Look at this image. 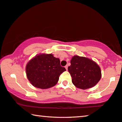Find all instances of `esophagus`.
<instances>
[{"label":"esophagus","instance_id":"esophagus-1","mask_svg":"<svg viewBox=\"0 0 122 122\" xmlns=\"http://www.w3.org/2000/svg\"><path fill=\"white\" fill-rule=\"evenodd\" d=\"M65 68H66V70H68V66H67V65H66V66H65Z\"/></svg>","mask_w":122,"mask_h":122}]
</instances>
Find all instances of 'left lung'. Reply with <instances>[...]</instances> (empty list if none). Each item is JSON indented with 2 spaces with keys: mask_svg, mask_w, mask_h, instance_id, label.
Segmentation results:
<instances>
[{
  "mask_svg": "<svg viewBox=\"0 0 122 122\" xmlns=\"http://www.w3.org/2000/svg\"><path fill=\"white\" fill-rule=\"evenodd\" d=\"M68 71L74 86L83 90L95 86L101 78L99 65L92 60L82 56H73Z\"/></svg>",
  "mask_w": 122,
  "mask_h": 122,
  "instance_id": "obj_1",
  "label": "left lung"
}]
</instances>
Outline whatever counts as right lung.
<instances>
[{"label":"right lung","instance_id":"add662e5","mask_svg":"<svg viewBox=\"0 0 122 122\" xmlns=\"http://www.w3.org/2000/svg\"><path fill=\"white\" fill-rule=\"evenodd\" d=\"M66 71L61 66L59 58L52 54H39L27 63L26 73L27 79L36 88L41 89L55 86L60 74Z\"/></svg>","mask_w":122,"mask_h":122}]
</instances>
